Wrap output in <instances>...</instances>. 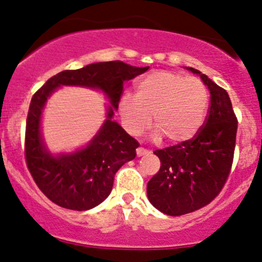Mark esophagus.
Returning a JSON list of instances; mask_svg holds the SVG:
<instances>
[{"mask_svg": "<svg viewBox=\"0 0 262 262\" xmlns=\"http://www.w3.org/2000/svg\"><path fill=\"white\" fill-rule=\"evenodd\" d=\"M148 154H150V151L148 149L141 148V146H139V148L137 149V155L138 156H143V155H148Z\"/></svg>", "mask_w": 262, "mask_h": 262, "instance_id": "obj_1", "label": "esophagus"}]
</instances>
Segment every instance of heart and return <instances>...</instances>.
Instances as JSON below:
<instances>
[{
    "label": "heart",
    "mask_w": 262,
    "mask_h": 262,
    "mask_svg": "<svg viewBox=\"0 0 262 262\" xmlns=\"http://www.w3.org/2000/svg\"><path fill=\"white\" fill-rule=\"evenodd\" d=\"M208 91L201 80L170 71H155L139 80L135 97L123 96L119 102L123 124L132 135H140L151 124L154 137L181 143L194 137L202 125Z\"/></svg>",
    "instance_id": "heart-1"
}]
</instances>
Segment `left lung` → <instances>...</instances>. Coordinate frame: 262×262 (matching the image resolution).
I'll return each instance as SVG.
<instances>
[{
  "label": "left lung",
  "instance_id": "left-lung-1",
  "mask_svg": "<svg viewBox=\"0 0 262 262\" xmlns=\"http://www.w3.org/2000/svg\"><path fill=\"white\" fill-rule=\"evenodd\" d=\"M208 87L210 103L203 125L191 139L155 150L161 166L148 182L150 203L167 215L207 206L221 193L234 160L237 119L229 95L193 68Z\"/></svg>",
  "mask_w": 262,
  "mask_h": 262
}]
</instances>
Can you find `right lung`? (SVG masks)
<instances>
[{"label": "right lung", "mask_w": 262, "mask_h": 262, "mask_svg": "<svg viewBox=\"0 0 262 262\" xmlns=\"http://www.w3.org/2000/svg\"><path fill=\"white\" fill-rule=\"evenodd\" d=\"M149 69L125 62H96L77 70H64L50 77L33 95L26 124L25 156L27 167L41 192L52 202L66 209L87 210L98 206L113 187L114 175L125 162L133 160L139 143L117 122L112 121L123 95V82ZM60 84L97 86L113 106L107 121L85 149L74 155L50 156L40 137V114L46 98Z\"/></svg>", "instance_id": "obj_1"}]
</instances>
